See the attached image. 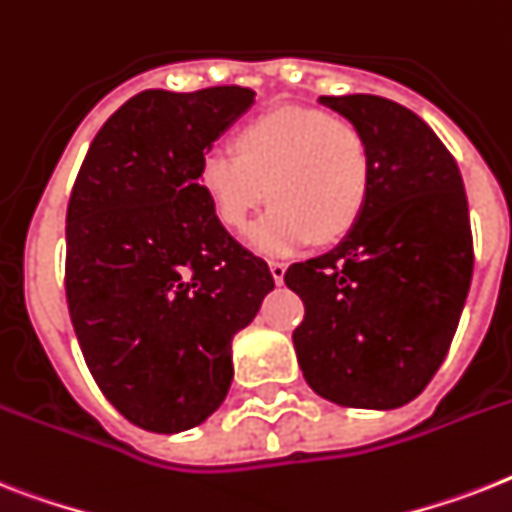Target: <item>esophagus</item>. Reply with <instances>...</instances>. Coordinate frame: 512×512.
<instances>
[{
  "mask_svg": "<svg viewBox=\"0 0 512 512\" xmlns=\"http://www.w3.org/2000/svg\"><path fill=\"white\" fill-rule=\"evenodd\" d=\"M270 273H273V281L276 284H284V276H286V263L284 260H270Z\"/></svg>",
  "mask_w": 512,
  "mask_h": 512,
  "instance_id": "1",
  "label": "esophagus"
}]
</instances>
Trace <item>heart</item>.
I'll return each instance as SVG.
<instances>
[{"mask_svg": "<svg viewBox=\"0 0 512 512\" xmlns=\"http://www.w3.org/2000/svg\"><path fill=\"white\" fill-rule=\"evenodd\" d=\"M236 147L207 149L199 184L231 231H242L270 194V210L249 228L260 252L289 255L315 236L336 242L363 215L371 152L347 120L313 107H276L249 120Z\"/></svg>", "mask_w": 512, "mask_h": 512, "instance_id": "b5f03b06", "label": "heart"}]
</instances>
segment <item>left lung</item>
Instances as JSON below:
<instances>
[{"label": "left lung", "instance_id": "1", "mask_svg": "<svg viewBox=\"0 0 512 512\" xmlns=\"http://www.w3.org/2000/svg\"><path fill=\"white\" fill-rule=\"evenodd\" d=\"M318 102L365 136L371 189L342 244L286 270V286L305 305L294 350L323 400L392 410L439 371L471 289L463 176L439 136L392 99Z\"/></svg>", "mask_w": 512, "mask_h": 512}]
</instances>
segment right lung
Returning <instances> with one entry per match:
<instances>
[{
    "mask_svg": "<svg viewBox=\"0 0 512 512\" xmlns=\"http://www.w3.org/2000/svg\"><path fill=\"white\" fill-rule=\"evenodd\" d=\"M252 102L244 86L141 91L99 128L70 191V321L102 394L139 429L176 434L218 410L231 339L273 289L199 184L205 152Z\"/></svg>",
    "mask_w": 512,
    "mask_h": 512,
    "instance_id": "add662e5",
    "label": "right lung"
}]
</instances>
